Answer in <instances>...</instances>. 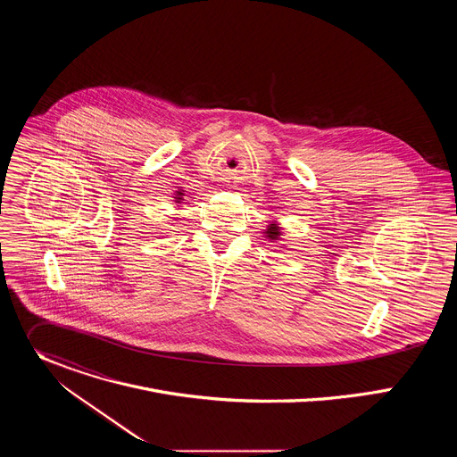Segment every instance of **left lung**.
I'll return each instance as SVG.
<instances>
[{"instance_id": "left-lung-1", "label": "left lung", "mask_w": 457, "mask_h": 457, "mask_svg": "<svg viewBox=\"0 0 457 457\" xmlns=\"http://www.w3.org/2000/svg\"><path fill=\"white\" fill-rule=\"evenodd\" d=\"M278 235H280V233H278V228H277L275 224H271V228L268 229V237H270L271 240H277V238H278Z\"/></svg>"}]
</instances>
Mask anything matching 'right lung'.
Listing matches in <instances>:
<instances>
[{
	"label": "right lung",
	"instance_id": "obj_1",
	"mask_svg": "<svg viewBox=\"0 0 457 457\" xmlns=\"http://www.w3.org/2000/svg\"><path fill=\"white\" fill-rule=\"evenodd\" d=\"M179 197H180V191H179ZM179 201H182V199H179Z\"/></svg>",
	"mask_w": 457,
	"mask_h": 457
}]
</instances>
